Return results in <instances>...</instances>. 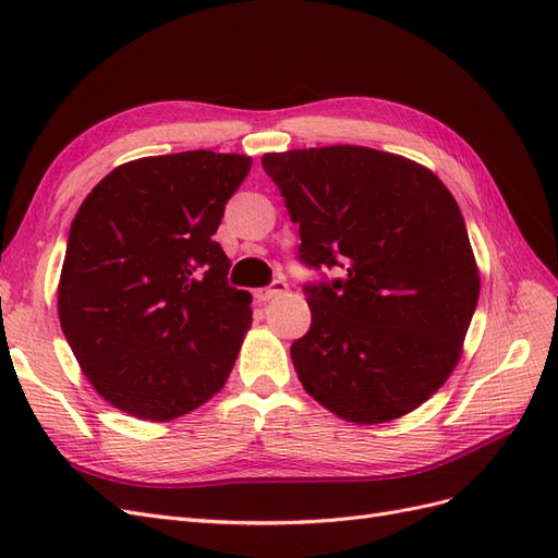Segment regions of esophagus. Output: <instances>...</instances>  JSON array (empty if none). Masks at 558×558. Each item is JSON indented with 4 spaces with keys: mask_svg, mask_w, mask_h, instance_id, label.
Here are the masks:
<instances>
[{
    "mask_svg": "<svg viewBox=\"0 0 558 558\" xmlns=\"http://www.w3.org/2000/svg\"><path fill=\"white\" fill-rule=\"evenodd\" d=\"M286 291H289V283H286L283 279H275L272 283L267 286V289L256 291V298H258L260 302H269V300H275V298H281Z\"/></svg>",
    "mask_w": 558,
    "mask_h": 558,
    "instance_id": "obj_1",
    "label": "esophagus"
}]
</instances>
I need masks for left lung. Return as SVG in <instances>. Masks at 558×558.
I'll return each mask as SVG.
<instances>
[{"label":"left lung","mask_w":558,"mask_h":558,"mask_svg":"<svg viewBox=\"0 0 558 558\" xmlns=\"http://www.w3.org/2000/svg\"><path fill=\"white\" fill-rule=\"evenodd\" d=\"M298 260L340 267L305 283L312 326L291 344L298 379L351 424L416 410L459 363L480 298L463 214L424 165L365 146L265 154Z\"/></svg>","instance_id":"obj_1"}]
</instances>
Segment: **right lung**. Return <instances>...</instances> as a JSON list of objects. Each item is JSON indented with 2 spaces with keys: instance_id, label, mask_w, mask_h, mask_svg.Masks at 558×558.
I'll list each match as a JSON object with an SVG mask.
<instances>
[{
  "instance_id": "1",
  "label": "right lung",
  "mask_w": 558,
  "mask_h": 558,
  "mask_svg": "<svg viewBox=\"0 0 558 558\" xmlns=\"http://www.w3.org/2000/svg\"><path fill=\"white\" fill-rule=\"evenodd\" d=\"M251 158L183 150L116 167L66 238L58 314L83 375L113 408L170 421L221 388L251 326L214 234Z\"/></svg>"
}]
</instances>
